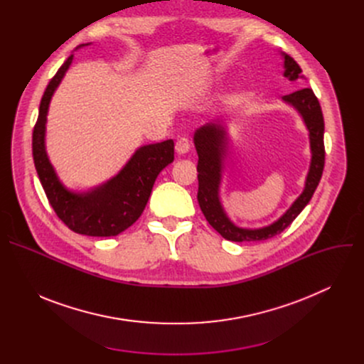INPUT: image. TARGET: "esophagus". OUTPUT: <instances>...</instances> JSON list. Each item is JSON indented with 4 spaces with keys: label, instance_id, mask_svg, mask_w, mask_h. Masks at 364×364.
<instances>
[{
    "label": "esophagus",
    "instance_id": "esophagus-1",
    "mask_svg": "<svg viewBox=\"0 0 364 364\" xmlns=\"http://www.w3.org/2000/svg\"><path fill=\"white\" fill-rule=\"evenodd\" d=\"M176 151H177V154H180V155L187 154V152L190 151V141H188V138L180 136V138L177 139V142H176Z\"/></svg>",
    "mask_w": 364,
    "mask_h": 364
}]
</instances>
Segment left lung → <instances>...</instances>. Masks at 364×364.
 Segmentation results:
<instances>
[{
  "label": "left lung",
  "mask_w": 364,
  "mask_h": 364,
  "mask_svg": "<svg viewBox=\"0 0 364 364\" xmlns=\"http://www.w3.org/2000/svg\"><path fill=\"white\" fill-rule=\"evenodd\" d=\"M284 58V76L289 80L304 77L301 68L288 55L282 53ZM282 100L301 115L309 135L311 148V164L305 180L304 191L291 204L289 209L272 225L261 229H243L237 228L226 215L220 201V183L222 173L225 168V159L228 155L229 136L223 121L209 122L200 127L194 132V145L198 155L197 163V178L198 193L197 200L200 209L210 223V226L219 232L225 239L232 242H256L267 240L284 232L294 219L304 210V207L313 197L324 170L326 149H324V118L320 102L314 95L313 89L304 87L289 95L282 96Z\"/></svg>",
  "instance_id": "8db88e82"
}]
</instances>
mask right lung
Instances as JSON below:
<instances>
[{
	"instance_id": "add662e5",
	"label": "right lung",
	"mask_w": 364,
	"mask_h": 364,
	"mask_svg": "<svg viewBox=\"0 0 364 364\" xmlns=\"http://www.w3.org/2000/svg\"><path fill=\"white\" fill-rule=\"evenodd\" d=\"M72 62L73 55L48 82L41 97L38 118L33 131L34 166L50 205L70 230L97 237L117 236L138 220L151 196L155 178L174 161V141L167 139L138 148L125 167L102 186L83 193L68 190L47 157L44 139L51 96Z\"/></svg>"
}]
</instances>
